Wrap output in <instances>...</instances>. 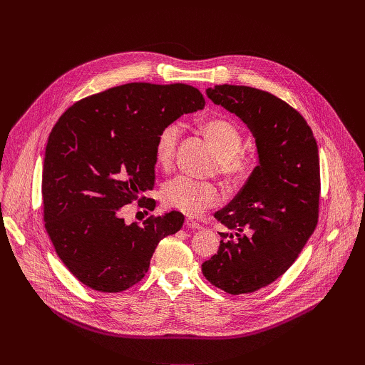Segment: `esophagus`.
Wrapping results in <instances>:
<instances>
[{
    "mask_svg": "<svg viewBox=\"0 0 365 365\" xmlns=\"http://www.w3.org/2000/svg\"><path fill=\"white\" fill-rule=\"evenodd\" d=\"M185 225H186L187 230H200V228H202V225H200L199 222L192 221V220H186V221H185Z\"/></svg>",
    "mask_w": 365,
    "mask_h": 365,
    "instance_id": "1",
    "label": "esophagus"
}]
</instances>
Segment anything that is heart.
<instances>
[{
  "mask_svg": "<svg viewBox=\"0 0 365 365\" xmlns=\"http://www.w3.org/2000/svg\"><path fill=\"white\" fill-rule=\"evenodd\" d=\"M200 131L217 153V172L228 185H240L251 170V159L241 150L242 134L238 127L225 118H211L202 123ZM180 135L182 125L179 121H170L159 130L154 141V158L160 168L168 169L173 163ZM162 195L168 206L189 217L200 215L221 200L218 185L193 180L187 176H178L166 182Z\"/></svg>",
  "mask_w": 365,
  "mask_h": 365,
  "instance_id": "heart-1",
  "label": "heart"
}]
</instances>
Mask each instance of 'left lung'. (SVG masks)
Returning a JSON list of instances; mask_svg holds the SVG:
<instances>
[{"instance_id":"1","label":"left lung","mask_w":365,"mask_h":365,"mask_svg":"<svg viewBox=\"0 0 365 365\" xmlns=\"http://www.w3.org/2000/svg\"><path fill=\"white\" fill-rule=\"evenodd\" d=\"M206 95L248 125L259 165L215 214L231 232H220V250L202 264V273L230 294L252 293L287 272L317 228L318 144L306 120L266 91L217 85Z\"/></svg>"}]
</instances>
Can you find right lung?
<instances>
[{"label":"right lung","instance_id":"right-lung-1","mask_svg":"<svg viewBox=\"0 0 365 365\" xmlns=\"http://www.w3.org/2000/svg\"><path fill=\"white\" fill-rule=\"evenodd\" d=\"M202 93L185 83L133 82L86 96L69 107L47 140L43 220L56 254L85 286L118 293L137 284L151 255L185 221L180 212L124 221L125 205L154 187V141L180 115L202 110Z\"/></svg>","mask_w":365,"mask_h":365}]
</instances>
